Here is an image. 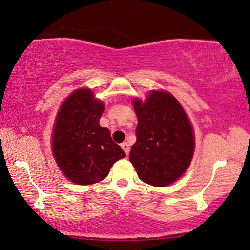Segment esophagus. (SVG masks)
<instances>
[{
  "label": "esophagus",
  "instance_id": "obj_1",
  "mask_svg": "<svg viewBox=\"0 0 250 250\" xmlns=\"http://www.w3.org/2000/svg\"><path fill=\"white\" fill-rule=\"evenodd\" d=\"M121 146H122L123 149H124V152L126 153V155H128V153H129V145H128V143H126V142H123V143L121 144Z\"/></svg>",
  "mask_w": 250,
  "mask_h": 250
}]
</instances>
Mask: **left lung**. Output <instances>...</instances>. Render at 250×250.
<instances>
[{"label": "left lung", "mask_w": 250, "mask_h": 250, "mask_svg": "<svg viewBox=\"0 0 250 250\" xmlns=\"http://www.w3.org/2000/svg\"><path fill=\"white\" fill-rule=\"evenodd\" d=\"M133 106L138 123L130 162L142 181L167 186L186 172L192 160L190 122L179 102L164 91H151L144 103L134 99Z\"/></svg>", "instance_id": "1"}]
</instances>
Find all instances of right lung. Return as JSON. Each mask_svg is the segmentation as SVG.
I'll return each mask as SVG.
<instances>
[{"label":"right lung","instance_id":"obj_1","mask_svg":"<svg viewBox=\"0 0 250 250\" xmlns=\"http://www.w3.org/2000/svg\"><path fill=\"white\" fill-rule=\"evenodd\" d=\"M104 104L89 89H79L64 101L57 116L52 151L57 164L70 181L93 184L104 180L125 153L99 125Z\"/></svg>","mask_w":250,"mask_h":250}]
</instances>
